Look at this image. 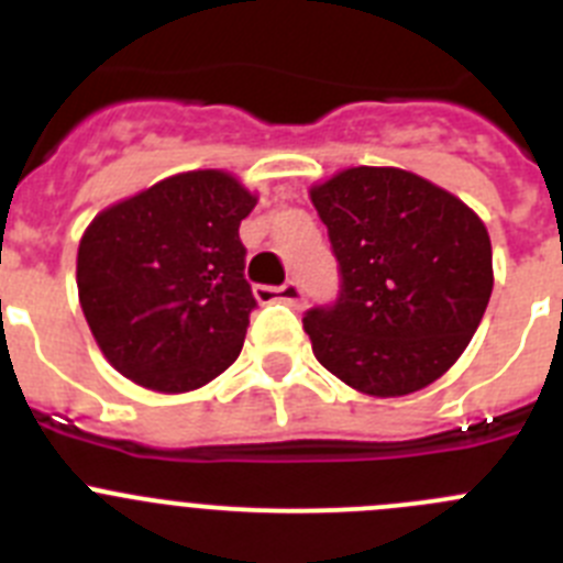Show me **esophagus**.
Masks as SVG:
<instances>
[{
	"label": "esophagus",
	"instance_id": "34e87169",
	"mask_svg": "<svg viewBox=\"0 0 563 563\" xmlns=\"http://www.w3.org/2000/svg\"><path fill=\"white\" fill-rule=\"evenodd\" d=\"M253 292H256V298L262 301V305H267V301H287V305H292V307L305 305V290H301V285H298V282H287V285H282V287L258 285Z\"/></svg>",
	"mask_w": 563,
	"mask_h": 563
}]
</instances>
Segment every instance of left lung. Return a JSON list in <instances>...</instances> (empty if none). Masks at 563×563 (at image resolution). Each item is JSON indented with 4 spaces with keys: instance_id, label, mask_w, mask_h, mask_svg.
<instances>
[{
    "instance_id": "obj_1",
    "label": "left lung",
    "mask_w": 563,
    "mask_h": 563,
    "mask_svg": "<svg viewBox=\"0 0 563 563\" xmlns=\"http://www.w3.org/2000/svg\"><path fill=\"white\" fill-rule=\"evenodd\" d=\"M310 200L341 273L335 301L305 312L318 363L375 397L434 383L490 301L487 228L454 194L402 168H346Z\"/></svg>"
}]
</instances>
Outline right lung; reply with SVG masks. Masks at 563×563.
<instances>
[{
    "mask_svg": "<svg viewBox=\"0 0 563 563\" xmlns=\"http://www.w3.org/2000/svg\"><path fill=\"white\" fill-rule=\"evenodd\" d=\"M256 206L231 174H174L107 208L78 245V298L129 380L191 391L231 366L256 307L239 225Z\"/></svg>",
    "mask_w": 563,
    "mask_h": 563,
    "instance_id": "obj_1",
    "label": "right lung"
}]
</instances>
